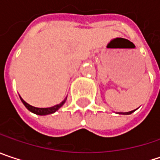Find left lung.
I'll return each instance as SVG.
<instances>
[{
  "label": "left lung",
  "instance_id": "8db88e82",
  "mask_svg": "<svg viewBox=\"0 0 160 160\" xmlns=\"http://www.w3.org/2000/svg\"><path fill=\"white\" fill-rule=\"evenodd\" d=\"M134 112V110L133 111H130V112H126V113H119V114H123V115H129V114H131Z\"/></svg>",
  "mask_w": 160,
  "mask_h": 160
}]
</instances>
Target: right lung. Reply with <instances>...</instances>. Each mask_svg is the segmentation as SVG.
I'll use <instances>...</instances> for the list:
<instances>
[{
    "label": "right lung",
    "instance_id": "obj_1",
    "mask_svg": "<svg viewBox=\"0 0 160 160\" xmlns=\"http://www.w3.org/2000/svg\"><path fill=\"white\" fill-rule=\"evenodd\" d=\"M20 98H21V100H22V104L26 107V108L28 109V110H30L31 112H32V113H34V114H36V115H40V116H44V115H48V114H52V113H54L55 111H57L58 109L63 106V104L65 103V100H66V98H65L62 103H60L59 105H56V106H54V107H52V108H34V107L30 106V105L27 104L22 97H20Z\"/></svg>",
    "mask_w": 160,
    "mask_h": 160
}]
</instances>
